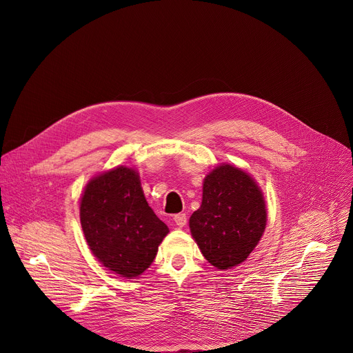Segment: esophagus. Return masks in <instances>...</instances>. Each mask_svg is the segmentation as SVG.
<instances>
[{"label": "esophagus", "mask_w": 353, "mask_h": 353, "mask_svg": "<svg viewBox=\"0 0 353 353\" xmlns=\"http://www.w3.org/2000/svg\"><path fill=\"white\" fill-rule=\"evenodd\" d=\"M174 223L179 226V228H184L187 225V215L185 214H177L174 215Z\"/></svg>", "instance_id": "esophagus-1"}]
</instances>
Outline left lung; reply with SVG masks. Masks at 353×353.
<instances>
[{
  "mask_svg": "<svg viewBox=\"0 0 353 353\" xmlns=\"http://www.w3.org/2000/svg\"><path fill=\"white\" fill-rule=\"evenodd\" d=\"M267 223L261 190L243 170L218 166L204 181L203 204L190 218L201 253L218 270L243 263L259 244Z\"/></svg>",
  "mask_w": 353,
  "mask_h": 353,
  "instance_id": "left-lung-1",
  "label": "left lung"
}]
</instances>
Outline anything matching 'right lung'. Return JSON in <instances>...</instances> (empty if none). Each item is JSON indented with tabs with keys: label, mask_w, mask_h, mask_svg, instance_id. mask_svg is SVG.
Returning <instances> with one entry per match:
<instances>
[{
	"label": "right lung",
	"mask_w": 353,
	"mask_h": 353,
	"mask_svg": "<svg viewBox=\"0 0 353 353\" xmlns=\"http://www.w3.org/2000/svg\"><path fill=\"white\" fill-rule=\"evenodd\" d=\"M79 214L94 257L130 279L152 264L159 244L169 233L148 205L138 173L124 166L89 181Z\"/></svg>",
	"instance_id": "1"
}]
</instances>
